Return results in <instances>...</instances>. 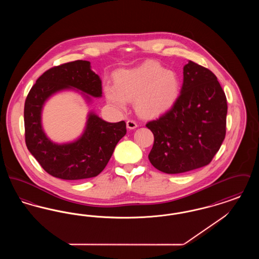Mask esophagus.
Masks as SVG:
<instances>
[{
  "label": "esophagus",
  "mask_w": 259,
  "mask_h": 259,
  "mask_svg": "<svg viewBox=\"0 0 259 259\" xmlns=\"http://www.w3.org/2000/svg\"><path fill=\"white\" fill-rule=\"evenodd\" d=\"M126 125H127V128H128V129H135V128L138 127L136 121L132 120V119H129V120L126 122Z\"/></svg>",
  "instance_id": "34e87169"
}]
</instances>
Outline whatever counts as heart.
<instances>
[{
	"label": "heart",
	"instance_id": "b5f03b06",
	"mask_svg": "<svg viewBox=\"0 0 259 259\" xmlns=\"http://www.w3.org/2000/svg\"><path fill=\"white\" fill-rule=\"evenodd\" d=\"M114 84L105 83L108 102L125 110L127 102L135 101L137 112L145 117H155L169 111L180 95L178 75L154 62H146L132 69L114 73Z\"/></svg>",
	"mask_w": 259,
	"mask_h": 259
}]
</instances>
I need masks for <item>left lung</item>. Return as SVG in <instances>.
<instances>
[{
    "instance_id": "1",
    "label": "left lung",
    "mask_w": 259,
    "mask_h": 259,
    "mask_svg": "<svg viewBox=\"0 0 259 259\" xmlns=\"http://www.w3.org/2000/svg\"><path fill=\"white\" fill-rule=\"evenodd\" d=\"M227 101L218 77L188 61L181 94L170 111L147 124L154 136L148 159L161 172L181 174L208 165L225 138Z\"/></svg>"
}]
</instances>
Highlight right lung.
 Returning <instances> with one entry per match:
<instances>
[{
  "instance_id": "add662e5",
  "label": "right lung",
  "mask_w": 259,
  "mask_h": 259,
  "mask_svg": "<svg viewBox=\"0 0 259 259\" xmlns=\"http://www.w3.org/2000/svg\"><path fill=\"white\" fill-rule=\"evenodd\" d=\"M66 90L78 92L88 104L92 102L90 96L102 97V80L91 70L90 62L66 63L37 78L25 101L26 146L44 170L55 178L68 181L93 178L111 159L115 146L126 134V123L107 122L89 111L84 130L76 140L62 144L51 141L41 123L44 106L50 97Z\"/></svg>"
}]
</instances>
